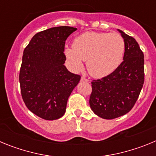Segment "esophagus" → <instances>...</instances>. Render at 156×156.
I'll list each match as a JSON object with an SVG mask.
<instances>
[{
	"label": "esophagus",
	"mask_w": 156,
	"mask_h": 156,
	"mask_svg": "<svg viewBox=\"0 0 156 156\" xmlns=\"http://www.w3.org/2000/svg\"><path fill=\"white\" fill-rule=\"evenodd\" d=\"M81 81H83V82H86V83H87L88 81V80L87 79H86V78H85V77H81Z\"/></svg>",
	"instance_id": "obj_1"
}]
</instances>
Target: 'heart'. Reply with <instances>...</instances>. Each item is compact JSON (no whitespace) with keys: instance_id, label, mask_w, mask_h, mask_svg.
<instances>
[{"instance_id":"b5f03b06","label":"heart","mask_w":156,"mask_h":156,"mask_svg":"<svg viewBox=\"0 0 156 156\" xmlns=\"http://www.w3.org/2000/svg\"><path fill=\"white\" fill-rule=\"evenodd\" d=\"M124 51V40L119 34L86 32L75 38L73 48L65 49V55L73 70L82 69L83 61H87L89 73L101 78L118 68Z\"/></svg>"}]
</instances>
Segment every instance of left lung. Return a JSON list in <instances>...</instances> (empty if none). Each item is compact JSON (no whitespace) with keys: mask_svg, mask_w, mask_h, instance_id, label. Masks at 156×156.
<instances>
[{"mask_svg":"<svg viewBox=\"0 0 156 156\" xmlns=\"http://www.w3.org/2000/svg\"><path fill=\"white\" fill-rule=\"evenodd\" d=\"M119 31L125 42L123 61L111 74L91 82L90 108L105 119L129 112L138 98L144 81L143 51L133 37Z\"/></svg>","mask_w":156,"mask_h":156,"instance_id":"obj_1","label":"left lung"}]
</instances>
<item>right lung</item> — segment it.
<instances>
[{"label":"right lung","instance_id":"right-lung-1","mask_svg":"<svg viewBox=\"0 0 156 156\" xmlns=\"http://www.w3.org/2000/svg\"><path fill=\"white\" fill-rule=\"evenodd\" d=\"M77 29L58 27L39 32L23 51L19 72L23 100L30 111L46 120L61 118L80 76L64 66L65 43Z\"/></svg>","mask_w":156,"mask_h":156}]
</instances>
